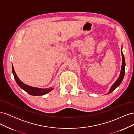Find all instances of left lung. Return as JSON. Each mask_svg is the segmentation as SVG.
<instances>
[{
    "mask_svg": "<svg viewBox=\"0 0 134 134\" xmlns=\"http://www.w3.org/2000/svg\"><path fill=\"white\" fill-rule=\"evenodd\" d=\"M121 54H122V66H121L120 74L119 78L117 79V80L116 81L115 83L112 85V87L110 88V90H109V91L108 92V93H107V94H109V93L112 92L115 90H116V89L120 86V84H121V82H122V81L124 79V77L125 75V61L124 55L122 53V50H121Z\"/></svg>",
    "mask_w": 134,
    "mask_h": 134,
    "instance_id": "1",
    "label": "left lung"
}]
</instances>
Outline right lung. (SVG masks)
Instances as JSON below:
<instances>
[{
  "instance_id": "right-lung-1",
  "label": "right lung",
  "mask_w": 134,
  "mask_h": 134,
  "mask_svg": "<svg viewBox=\"0 0 134 134\" xmlns=\"http://www.w3.org/2000/svg\"><path fill=\"white\" fill-rule=\"evenodd\" d=\"M12 72H13L14 79L18 86L21 87L22 90L25 91L27 93H28V94L30 95L35 96H42V95L47 94V93L50 92V91H51L52 90H53V88H52L43 89V88H38L36 87H31V86H28V85L25 83H23L22 81L20 80V79L17 76V74H16L13 65H12Z\"/></svg>"
}]
</instances>
